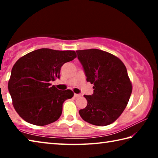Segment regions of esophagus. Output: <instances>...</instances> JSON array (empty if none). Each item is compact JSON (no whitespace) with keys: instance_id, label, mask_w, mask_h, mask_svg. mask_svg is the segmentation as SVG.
I'll use <instances>...</instances> for the list:
<instances>
[{"instance_id":"obj_1","label":"esophagus","mask_w":158,"mask_h":158,"mask_svg":"<svg viewBox=\"0 0 158 158\" xmlns=\"http://www.w3.org/2000/svg\"><path fill=\"white\" fill-rule=\"evenodd\" d=\"M74 97L75 98H79V97H81V95L80 94H77V93H74Z\"/></svg>"}]
</instances>
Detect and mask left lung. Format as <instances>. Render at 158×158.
I'll use <instances>...</instances> for the list:
<instances>
[{
  "instance_id": "8db88e82",
  "label": "left lung",
  "mask_w": 158,
  "mask_h": 158,
  "mask_svg": "<svg viewBox=\"0 0 158 158\" xmlns=\"http://www.w3.org/2000/svg\"><path fill=\"white\" fill-rule=\"evenodd\" d=\"M84 67L86 81L94 85L93 94L84 95L87 106L81 117L89 123L105 126L118 118L132 90L126 67L111 53L97 49L76 51Z\"/></svg>"
}]
</instances>
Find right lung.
Here are the masks:
<instances>
[{
  "instance_id": "1",
  "label": "right lung",
  "mask_w": 158,
  "mask_h": 158,
  "mask_svg": "<svg viewBox=\"0 0 158 158\" xmlns=\"http://www.w3.org/2000/svg\"><path fill=\"white\" fill-rule=\"evenodd\" d=\"M76 57L74 51L42 48L15 63L8 90L15 109L24 121L43 126L59 118L64 101L73 98L74 93L69 89L58 90L51 85V81L59 79L62 65Z\"/></svg>"
}]
</instances>
